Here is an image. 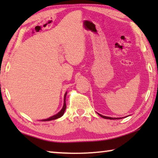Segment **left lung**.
I'll return each mask as SVG.
<instances>
[{"instance_id": "left-lung-1", "label": "left lung", "mask_w": 158, "mask_h": 158, "mask_svg": "<svg viewBox=\"0 0 158 158\" xmlns=\"http://www.w3.org/2000/svg\"><path fill=\"white\" fill-rule=\"evenodd\" d=\"M98 115L100 116H101V117L104 118H108V119H116V118H117V119H119V118H112V117H108V116H103V115H101V114H98Z\"/></svg>"}]
</instances>
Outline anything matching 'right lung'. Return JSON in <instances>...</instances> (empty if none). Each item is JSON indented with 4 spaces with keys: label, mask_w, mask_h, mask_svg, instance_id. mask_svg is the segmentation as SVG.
<instances>
[{
    "label": "right lung",
    "mask_w": 158,
    "mask_h": 158,
    "mask_svg": "<svg viewBox=\"0 0 158 158\" xmlns=\"http://www.w3.org/2000/svg\"><path fill=\"white\" fill-rule=\"evenodd\" d=\"M66 96H67V93H65V94H64V105H63V107H62V109L61 111H60L58 114H56V115H54L52 116H51V117H49V118H47V119H43L42 120L43 122H46V121H51V120H54V119H57V118L61 117V116L63 115L64 112V111H65V109H66V103H65Z\"/></svg>",
    "instance_id": "right-lung-1"
}]
</instances>
